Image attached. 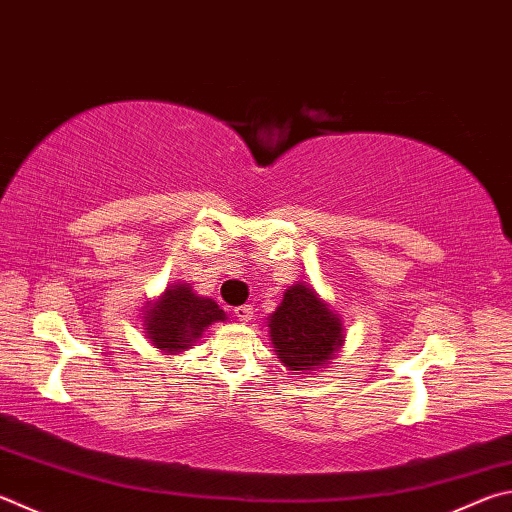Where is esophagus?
<instances>
[{"label": "esophagus", "instance_id": "esophagus-1", "mask_svg": "<svg viewBox=\"0 0 512 512\" xmlns=\"http://www.w3.org/2000/svg\"><path fill=\"white\" fill-rule=\"evenodd\" d=\"M235 315L239 322H248L253 320V306L250 304H241V306H235Z\"/></svg>", "mask_w": 512, "mask_h": 512}]
</instances>
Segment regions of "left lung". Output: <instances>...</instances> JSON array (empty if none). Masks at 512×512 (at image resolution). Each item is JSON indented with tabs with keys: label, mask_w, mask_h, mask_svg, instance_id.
<instances>
[{
	"label": "left lung",
	"mask_w": 512,
	"mask_h": 512,
	"mask_svg": "<svg viewBox=\"0 0 512 512\" xmlns=\"http://www.w3.org/2000/svg\"><path fill=\"white\" fill-rule=\"evenodd\" d=\"M277 358L291 371H315L327 365L342 345V324L311 286L295 284L268 318Z\"/></svg>",
	"instance_id": "obj_1"
}]
</instances>
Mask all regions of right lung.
Instances as JSON below:
<instances>
[{
  "instance_id": "right-lung-1",
  "label": "right lung",
  "mask_w": 512,
  "mask_h": 512,
  "mask_svg": "<svg viewBox=\"0 0 512 512\" xmlns=\"http://www.w3.org/2000/svg\"><path fill=\"white\" fill-rule=\"evenodd\" d=\"M145 315L147 338L154 347L167 353L192 347L208 324L226 318L215 302L192 293L188 284L167 288L161 300L152 304Z\"/></svg>"
}]
</instances>
